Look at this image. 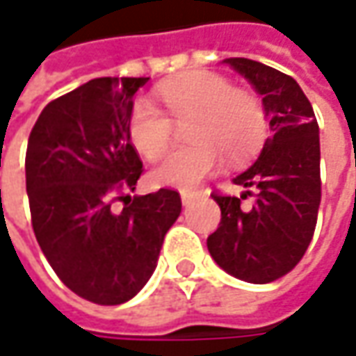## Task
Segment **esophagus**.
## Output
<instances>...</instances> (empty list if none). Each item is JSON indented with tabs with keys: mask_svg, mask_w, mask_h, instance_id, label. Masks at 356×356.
Instances as JSON below:
<instances>
[{
	"mask_svg": "<svg viewBox=\"0 0 356 356\" xmlns=\"http://www.w3.org/2000/svg\"><path fill=\"white\" fill-rule=\"evenodd\" d=\"M180 196H182V204L188 206V204H192V200H194L196 194H194V192H188V190H182V194H180Z\"/></svg>",
	"mask_w": 356,
	"mask_h": 356,
	"instance_id": "esophagus-1",
	"label": "esophagus"
}]
</instances>
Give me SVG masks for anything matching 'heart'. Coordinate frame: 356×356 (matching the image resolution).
Masks as SVG:
<instances>
[{
    "instance_id": "1",
    "label": "heart",
    "mask_w": 356,
    "mask_h": 356,
    "mask_svg": "<svg viewBox=\"0 0 356 356\" xmlns=\"http://www.w3.org/2000/svg\"><path fill=\"white\" fill-rule=\"evenodd\" d=\"M168 115L186 125L188 146L172 152L152 170L156 184L190 190L220 168L222 156L236 164L259 150L267 134L261 99L248 89H234L226 76L196 73L158 89ZM156 104L138 99L129 117V136L143 156L156 160L174 140V124Z\"/></svg>"
}]
</instances>
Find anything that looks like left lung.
Returning <instances> with one entry per match:
<instances>
[{
    "label": "left lung",
    "mask_w": 356,
    "mask_h": 356,
    "mask_svg": "<svg viewBox=\"0 0 356 356\" xmlns=\"http://www.w3.org/2000/svg\"><path fill=\"white\" fill-rule=\"evenodd\" d=\"M224 63L261 95L273 134L259 158L234 178V184L248 188L245 194H212L222 220L208 250L229 275L269 283L301 261L315 234L321 204L319 124L293 76L243 57ZM248 197L254 198L252 207L243 206Z\"/></svg>",
    "instance_id": "1"
}]
</instances>
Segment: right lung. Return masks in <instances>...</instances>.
Here are the masks:
<instances>
[{
	"mask_svg": "<svg viewBox=\"0 0 356 356\" xmlns=\"http://www.w3.org/2000/svg\"><path fill=\"white\" fill-rule=\"evenodd\" d=\"M148 76H101L41 111L25 154L31 226L57 277L97 305H120L150 280L180 194L129 192L144 172L129 136ZM125 206L120 211L114 204Z\"/></svg>",
	"mask_w": 356,
	"mask_h": 356,
	"instance_id": "1",
	"label": "right lung"
}]
</instances>
